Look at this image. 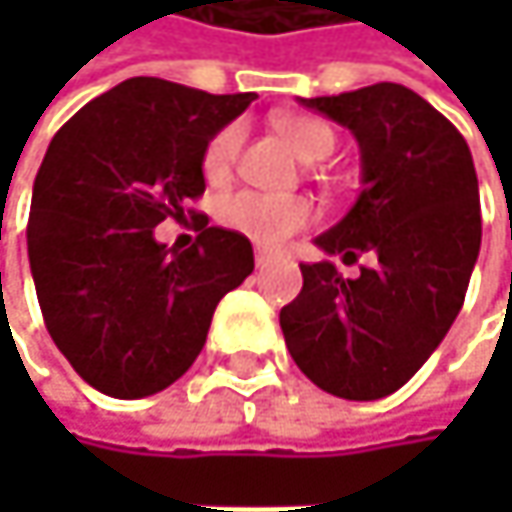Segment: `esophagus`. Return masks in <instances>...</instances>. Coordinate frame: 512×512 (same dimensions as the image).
<instances>
[{
    "label": "esophagus",
    "instance_id": "esophagus-1",
    "mask_svg": "<svg viewBox=\"0 0 512 512\" xmlns=\"http://www.w3.org/2000/svg\"><path fill=\"white\" fill-rule=\"evenodd\" d=\"M255 263L263 269L266 263H272V252H266V249H257L255 252Z\"/></svg>",
    "mask_w": 512,
    "mask_h": 512
}]
</instances>
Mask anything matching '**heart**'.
<instances>
[{"mask_svg":"<svg viewBox=\"0 0 512 512\" xmlns=\"http://www.w3.org/2000/svg\"><path fill=\"white\" fill-rule=\"evenodd\" d=\"M275 127L284 136V142L293 148V154L308 162L329 156L335 148V133L311 115H281ZM240 142H243V130L237 124L222 127L207 142L201 165L210 180H225L231 174L240 154ZM216 216L225 228L249 237L257 246L272 249L314 222V204L302 195H272L257 189H240V192H228L219 201Z\"/></svg>","mask_w":512,"mask_h":512,"instance_id":"1","label":"heart"}]
</instances>
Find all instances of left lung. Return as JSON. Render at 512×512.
I'll return each mask as SVG.
<instances>
[{"label": "left lung", "mask_w": 512, "mask_h": 512, "mask_svg": "<svg viewBox=\"0 0 512 512\" xmlns=\"http://www.w3.org/2000/svg\"><path fill=\"white\" fill-rule=\"evenodd\" d=\"M353 130L361 192L317 246L344 263L370 257L358 278L332 260L302 263V293L281 308L299 370L344 400H379L406 385L457 320L480 252V192L460 130L421 94L376 82L299 100Z\"/></svg>", "instance_id": "left-lung-1"}]
</instances>
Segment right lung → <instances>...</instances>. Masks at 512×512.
Here are the masks:
<instances>
[{
	"instance_id": "right-lung-1",
	"label": "right lung",
	"mask_w": 512,
	"mask_h": 512,
	"mask_svg": "<svg viewBox=\"0 0 512 512\" xmlns=\"http://www.w3.org/2000/svg\"><path fill=\"white\" fill-rule=\"evenodd\" d=\"M257 94H207L133 76L85 103L35 177L26 228L47 332L97 391L148 397L198 358L219 299L252 269V243L207 228L183 252L154 240L195 216L207 142Z\"/></svg>"
}]
</instances>
